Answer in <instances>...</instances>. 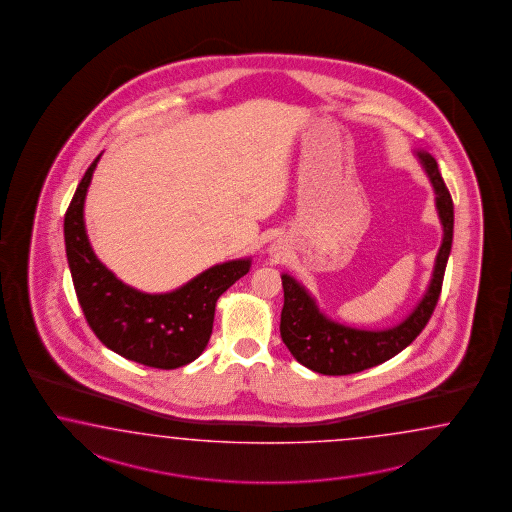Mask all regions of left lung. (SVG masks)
Returning <instances> with one entry per match:
<instances>
[{
	"label": "left lung",
	"instance_id": "left-lung-1",
	"mask_svg": "<svg viewBox=\"0 0 512 512\" xmlns=\"http://www.w3.org/2000/svg\"><path fill=\"white\" fill-rule=\"evenodd\" d=\"M419 164L429 175L436 194V210L443 227L442 246L438 249L429 287L414 311L386 330H360L326 317L317 300L289 274H283L285 304L279 332L292 356L307 369L320 374L341 376L360 373L397 356L427 326L442 292L443 274L453 244V199L443 182L438 162L427 151H415Z\"/></svg>",
	"mask_w": 512,
	"mask_h": 512
}]
</instances>
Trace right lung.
Instances as JSON below:
<instances>
[{"label":"right lung","instance_id":"right-lung-1","mask_svg":"<svg viewBox=\"0 0 512 512\" xmlns=\"http://www.w3.org/2000/svg\"><path fill=\"white\" fill-rule=\"evenodd\" d=\"M102 154L85 171L65 214V248L78 302L102 345L154 369H177L207 348L216 302L251 259L216 264L171 292L147 294L123 283L98 261L83 221L87 188Z\"/></svg>","mask_w":512,"mask_h":512}]
</instances>
